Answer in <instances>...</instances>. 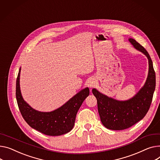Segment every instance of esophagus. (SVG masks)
<instances>
[{
  "label": "esophagus",
  "mask_w": 160,
  "mask_h": 160,
  "mask_svg": "<svg viewBox=\"0 0 160 160\" xmlns=\"http://www.w3.org/2000/svg\"><path fill=\"white\" fill-rule=\"evenodd\" d=\"M88 87L90 88H94L96 85H97V81L94 78H91L89 82H88Z\"/></svg>",
  "instance_id": "34e87169"
}]
</instances>
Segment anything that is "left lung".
I'll return each instance as SVG.
<instances>
[{"instance_id": "obj_1", "label": "left lung", "mask_w": 160, "mask_h": 160, "mask_svg": "<svg viewBox=\"0 0 160 160\" xmlns=\"http://www.w3.org/2000/svg\"><path fill=\"white\" fill-rule=\"evenodd\" d=\"M129 41L148 58V72L144 86L132 98L124 101L109 97L95 88L92 90L97 100L101 122L106 128L111 130L126 129L142 120L150 108L155 90L156 74L149 54L134 39L130 38Z\"/></svg>"}]
</instances>
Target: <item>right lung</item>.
<instances>
[{
	"mask_svg": "<svg viewBox=\"0 0 160 160\" xmlns=\"http://www.w3.org/2000/svg\"><path fill=\"white\" fill-rule=\"evenodd\" d=\"M19 69L16 82V98L21 114L32 128L49 136H60L73 128L76 115L89 94L88 88L81 90L60 108L51 112H41L32 108L23 99L20 88Z\"/></svg>",
	"mask_w": 160,
	"mask_h": 160,
	"instance_id": "add662e5",
	"label": "right lung"
}]
</instances>
